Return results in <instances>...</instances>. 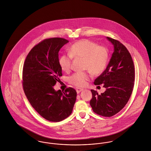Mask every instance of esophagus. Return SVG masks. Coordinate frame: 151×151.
<instances>
[{"mask_svg":"<svg viewBox=\"0 0 151 151\" xmlns=\"http://www.w3.org/2000/svg\"><path fill=\"white\" fill-rule=\"evenodd\" d=\"M83 89H81V88H76V91H77V93H79L81 91H83Z\"/></svg>","mask_w":151,"mask_h":151,"instance_id":"34e87169","label":"esophagus"}]
</instances>
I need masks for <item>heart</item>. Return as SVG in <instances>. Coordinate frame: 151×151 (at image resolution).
Listing matches in <instances>:
<instances>
[{
  "mask_svg": "<svg viewBox=\"0 0 151 151\" xmlns=\"http://www.w3.org/2000/svg\"><path fill=\"white\" fill-rule=\"evenodd\" d=\"M69 54H62L59 59L62 70L68 72L72 69L73 58H85V69L96 75L101 73L109 60L108 49L88 39H83L73 44L69 48ZM91 78L90 72H76L69 78L70 84L79 87L85 86Z\"/></svg>",
  "mask_w": 151,
  "mask_h": 151,
  "instance_id": "heart-1",
  "label": "heart"
}]
</instances>
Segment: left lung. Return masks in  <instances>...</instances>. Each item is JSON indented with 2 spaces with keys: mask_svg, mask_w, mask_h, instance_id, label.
<instances>
[{
  "mask_svg": "<svg viewBox=\"0 0 151 151\" xmlns=\"http://www.w3.org/2000/svg\"><path fill=\"white\" fill-rule=\"evenodd\" d=\"M107 38L114 45V52L106 69L94 82L95 85L103 84L106 91L99 94L91 90L90 104L97 114L111 117L120 111L130 98L134 86L135 69L127 48L119 41Z\"/></svg>",
  "mask_w": 151,
  "mask_h": 151,
  "instance_id": "obj_1",
  "label": "left lung"
}]
</instances>
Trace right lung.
<instances>
[{"label":"right lung","instance_id":"right-lung-1","mask_svg":"<svg viewBox=\"0 0 151 151\" xmlns=\"http://www.w3.org/2000/svg\"><path fill=\"white\" fill-rule=\"evenodd\" d=\"M68 40L59 37L47 38L35 45L23 65L22 84L31 106L43 118L59 122L72 113L77 93L72 88L55 91L60 81L62 69L58 53Z\"/></svg>","mask_w":151,"mask_h":151}]
</instances>
